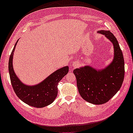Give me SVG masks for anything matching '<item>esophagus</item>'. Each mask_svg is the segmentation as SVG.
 <instances>
[{
	"instance_id": "obj_1",
	"label": "esophagus",
	"mask_w": 133,
	"mask_h": 133,
	"mask_svg": "<svg viewBox=\"0 0 133 133\" xmlns=\"http://www.w3.org/2000/svg\"><path fill=\"white\" fill-rule=\"evenodd\" d=\"M72 66L73 68H76V67H77L78 66H77V64H76V63H73L72 64Z\"/></svg>"
}]
</instances>
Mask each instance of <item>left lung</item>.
<instances>
[{"label": "left lung", "mask_w": 133, "mask_h": 133, "mask_svg": "<svg viewBox=\"0 0 133 133\" xmlns=\"http://www.w3.org/2000/svg\"><path fill=\"white\" fill-rule=\"evenodd\" d=\"M112 42L114 57L109 66L101 70L85 66L73 70L80 95L83 99L95 105L105 104L112 98L123 83L125 69L123 54L117 38L109 31L101 30Z\"/></svg>", "instance_id": "8db88e82"}]
</instances>
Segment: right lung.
<instances>
[{
    "label": "right lung",
    "instance_id": "add662e5",
    "mask_svg": "<svg viewBox=\"0 0 133 133\" xmlns=\"http://www.w3.org/2000/svg\"><path fill=\"white\" fill-rule=\"evenodd\" d=\"M18 41L10 54L9 60L10 79L14 92L21 101L29 106L35 108H43L51 104L56 98L58 93V83L67 74L69 67L65 66L57 70L38 85H24L15 73L12 64L14 52Z\"/></svg>",
    "mask_w": 133,
    "mask_h": 133
}]
</instances>
